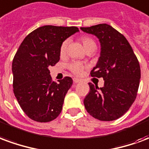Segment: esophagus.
<instances>
[{"instance_id":"34e87169","label":"esophagus","mask_w":149,"mask_h":149,"mask_svg":"<svg viewBox=\"0 0 149 149\" xmlns=\"http://www.w3.org/2000/svg\"><path fill=\"white\" fill-rule=\"evenodd\" d=\"M80 81H81L80 79H78V78H75V77L73 78V82H74V83H79Z\"/></svg>"}]
</instances>
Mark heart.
Returning <instances> with one entry per match:
<instances>
[{
  "mask_svg": "<svg viewBox=\"0 0 149 149\" xmlns=\"http://www.w3.org/2000/svg\"><path fill=\"white\" fill-rule=\"evenodd\" d=\"M81 41L83 44L84 49H86V51H91V50H95L97 49V44L95 42L93 38H91L90 37H88V36H84V37H81ZM68 40H64L62 44L61 45L60 47V55L65 56L67 52V48H68ZM68 68L69 70L75 75H81L83 71L85 68V65L81 63V62L78 61H74L72 62L71 64H69L68 65Z\"/></svg>",
  "mask_w": 149,
  "mask_h": 149,
  "instance_id": "b5f03b06",
  "label": "heart"
}]
</instances>
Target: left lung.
I'll return each mask as SVG.
<instances>
[{"mask_svg":"<svg viewBox=\"0 0 149 149\" xmlns=\"http://www.w3.org/2000/svg\"><path fill=\"white\" fill-rule=\"evenodd\" d=\"M99 38L101 52L97 65L91 71L93 77H102L104 87L88 83L90 91L85 97V109L94 118L111 121L127 112L137 95L141 67L136 56L125 37L109 24L82 27Z\"/></svg>","mask_w":149,"mask_h":149,"instance_id":"8db88e82","label":"left lung"}]
</instances>
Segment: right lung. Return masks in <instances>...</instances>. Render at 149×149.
<instances>
[{"mask_svg":"<svg viewBox=\"0 0 149 149\" xmlns=\"http://www.w3.org/2000/svg\"><path fill=\"white\" fill-rule=\"evenodd\" d=\"M75 26L45 25L25 37L13 61V93L26 115L37 122H49L61 113L65 97L72 84L65 77L56 83L49 70L60 60V47Z\"/></svg>","mask_w":149,"mask_h":149,"instance_id":"right-lung-1","label":"right lung"}]
</instances>
